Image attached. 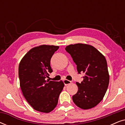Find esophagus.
Wrapping results in <instances>:
<instances>
[{"label":"esophagus","mask_w":125,"mask_h":125,"mask_svg":"<svg viewBox=\"0 0 125 125\" xmlns=\"http://www.w3.org/2000/svg\"><path fill=\"white\" fill-rule=\"evenodd\" d=\"M64 83L65 85H68L70 84V83H71V81H69V80H64Z\"/></svg>","instance_id":"34e87169"}]
</instances>
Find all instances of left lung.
<instances>
[{"instance_id": "1", "label": "left lung", "mask_w": 125, "mask_h": 125, "mask_svg": "<svg viewBox=\"0 0 125 125\" xmlns=\"http://www.w3.org/2000/svg\"><path fill=\"white\" fill-rule=\"evenodd\" d=\"M65 50L76 64L78 74H85L83 81L76 83L78 89L73 95V101L83 109L94 107L101 101L108 88L109 75L105 57L87 44H72Z\"/></svg>"}]
</instances>
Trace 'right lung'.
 I'll return each mask as SVG.
<instances>
[{"mask_svg": "<svg viewBox=\"0 0 125 125\" xmlns=\"http://www.w3.org/2000/svg\"><path fill=\"white\" fill-rule=\"evenodd\" d=\"M58 46L42 45L29 51L20 61L19 77L20 88L29 104L40 112H51L57 106L64 83L46 81L53 70L50 62Z\"/></svg>", "mask_w": 125, "mask_h": 125, "instance_id": "obj_1", "label": "right lung"}]
</instances>
